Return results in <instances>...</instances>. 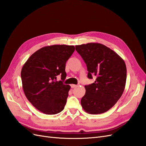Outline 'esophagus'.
I'll return each instance as SVG.
<instances>
[{"mask_svg": "<svg viewBox=\"0 0 146 146\" xmlns=\"http://www.w3.org/2000/svg\"><path fill=\"white\" fill-rule=\"evenodd\" d=\"M70 86H71L72 88H74L77 87V85H74V84H72V85H70Z\"/></svg>", "mask_w": 146, "mask_h": 146, "instance_id": "1", "label": "esophagus"}]
</instances>
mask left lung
<instances>
[{
  "label": "left lung",
  "instance_id": "8db88e82",
  "mask_svg": "<svg viewBox=\"0 0 146 146\" xmlns=\"http://www.w3.org/2000/svg\"><path fill=\"white\" fill-rule=\"evenodd\" d=\"M87 66L88 77L96 81L85 85L81 105L90 114L104 113L120 99L125 89L127 68L124 61L111 48L100 43L76 46Z\"/></svg>",
  "mask_w": 146,
  "mask_h": 146
}]
</instances>
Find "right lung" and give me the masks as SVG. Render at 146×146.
I'll use <instances>...</instances> for the list:
<instances>
[{"label":"right lung","instance_id":"add662e5","mask_svg":"<svg viewBox=\"0 0 146 146\" xmlns=\"http://www.w3.org/2000/svg\"><path fill=\"white\" fill-rule=\"evenodd\" d=\"M74 46L52 45L42 47L31 55L21 70L24 94L37 110L55 114L64 109L70 86L66 78V63L74 53ZM61 74V81H56Z\"/></svg>","mask_w":146,"mask_h":146}]
</instances>
